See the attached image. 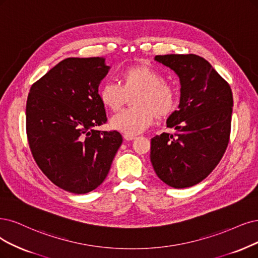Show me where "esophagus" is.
I'll return each mask as SVG.
<instances>
[{
  "label": "esophagus",
  "instance_id": "obj_1",
  "mask_svg": "<svg viewBox=\"0 0 258 258\" xmlns=\"http://www.w3.org/2000/svg\"><path fill=\"white\" fill-rule=\"evenodd\" d=\"M123 137H124V139L127 140V141H132V140L136 139V137H135V136H132V135H124Z\"/></svg>",
  "mask_w": 258,
  "mask_h": 258
}]
</instances>
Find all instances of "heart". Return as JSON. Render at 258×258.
<instances>
[{
    "mask_svg": "<svg viewBox=\"0 0 258 258\" xmlns=\"http://www.w3.org/2000/svg\"><path fill=\"white\" fill-rule=\"evenodd\" d=\"M121 85L104 83L99 98L104 107L118 111L133 95L134 107L121 111L110 120V126L125 135L146 131L156 117L167 118L177 105V91L164 76L146 63L130 66L120 74Z\"/></svg>",
    "mask_w": 258,
    "mask_h": 258,
    "instance_id": "b5f03b06",
    "label": "heart"
}]
</instances>
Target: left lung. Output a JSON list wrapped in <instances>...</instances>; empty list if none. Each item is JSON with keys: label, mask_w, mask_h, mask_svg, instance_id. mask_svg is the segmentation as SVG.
Wrapping results in <instances>:
<instances>
[{"label": "left lung", "mask_w": 258, "mask_h": 258, "mask_svg": "<svg viewBox=\"0 0 258 258\" xmlns=\"http://www.w3.org/2000/svg\"><path fill=\"white\" fill-rule=\"evenodd\" d=\"M155 60L179 78L178 109L167 119L173 135L151 139V163L157 176L173 188L199 184L221 160L230 140L233 93L203 57L157 55Z\"/></svg>", "instance_id": "obj_1"}]
</instances>
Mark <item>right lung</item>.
<instances>
[{
    "label": "right lung",
    "instance_id": "obj_1",
    "mask_svg": "<svg viewBox=\"0 0 258 258\" xmlns=\"http://www.w3.org/2000/svg\"><path fill=\"white\" fill-rule=\"evenodd\" d=\"M103 57H69L34 83L26 102V134L38 167L53 184L87 194L106 178L122 144L119 132L94 130L107 121L99 85Z\"/></svg>",
    "mask_w": 258,
    "mask_h": 258
}]
</instances>
